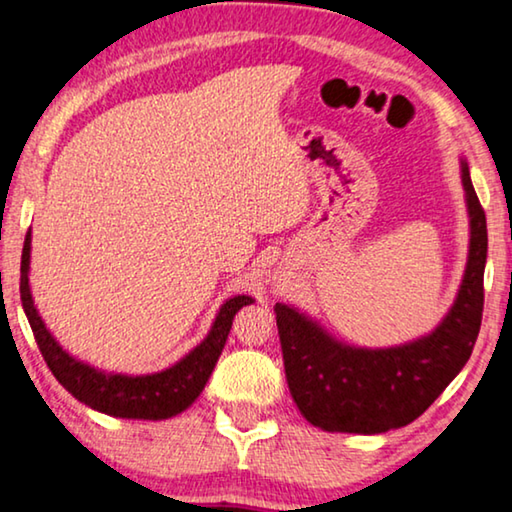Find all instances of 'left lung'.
Listing matches in <instances>:
<instances>
[{
    "mask_svg": "<svg viewBox=\"0 0 512 512\" xmlns=\"http://www.w3.org/2000/svg\"><path fill=\"white\" fill-rule=\"evenodd\" d=\"M469 207V261L455 305L429 335L390 348L346 346L298 309L277 302L288 390L302 416L325 432L381 434L422 416L462 372L483 321L487 221L469 166L462 161Z\"/></svg>",
    "mask_w": 512,
    "mask_h": 512,
    "instance_id": "obj_1",
    "label": "left lung"
}]
</instances>
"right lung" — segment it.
<instances>
[{
    "label": "right lung",
    "instance_id": "right-lung-1",
    "mask_svg": "<svg viewBox=\"0 0 512 512\" xmlns=\"http://www.w3.org/2000/svg\"><path fill=\"white\" fill-rule=\"evenodd\" d=\"M29 251H32V233H27L25 247H22L20 300L43 360L55 374V379L78 402L87 404L94 411L106 413V416L166 420L189 409L203 392L221 351H224L235 314L254 302L249 295H235V298L226 300L203 342L164 372L145 376L106 374L66 353L50 335L46 323L41 321L39 311L34 307L32 291H29Z\"/></svg>",
    "mask_w": 512,
    "mask_h": 512
}]
</instances>
